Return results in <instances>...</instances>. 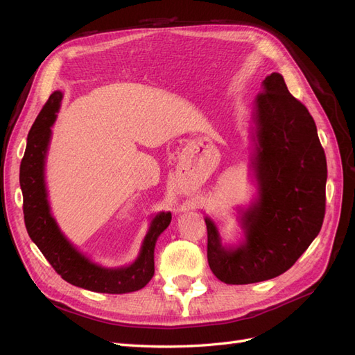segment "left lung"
Masks as SVG:
<instances>
[{
  "label": "left lung",
  "instance_id": "8db88e82",
  "mask_svg": "<svg viewBox=\"0 0 355 355\" xmlns=\"http://www.w3.org/2000/svg\"><path fill=\"white\" fill-rule=\"evenodd\" d=\"M252 168L257 198L243 210L244 240L222 245L209 218L207 261L227 284H250L282 275L318 235L326 211L327 163L314 118L288 93L283 75L263 80L254 101Z\"/></svg>",
  "mask_w": 355,
  "mask_h": 355
}]
</instances>
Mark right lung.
I'll return each mask as SVG.
<instances>
[{
    "mask_svg": "<svg viewBox=\"0 0 355 355\" xmlns=\"http://www.w3.org/2000/svg\"><path fill=\"white\" fill-rule=\"evenodd\" d=\"M62 92L53 93L42 106L28 135L25 155L20 163V188L24 194V218L31 240L37 244L63 280L98 293H130L145 287L154 275V249L157 239L171 220L170 211L153 219L137 259L128 266L103 268L92 262L73 247L51 216L44 180L46 155L51 125L60 108Z\"/></svg>",
    "mask_w": 355,
    "mask_h": 355,
    "instance_id": "right-lung-1",
    "label": "right lung"
}]
</instances>
